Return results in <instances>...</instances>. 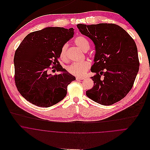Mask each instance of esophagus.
I'll return each mask as SVG.
<instances>
[{
	"mask_svg": "<svg viewBox=\"0 0 150 150\" xmlns=\"http://www.w3.org/2000/svg\"><path fill=\"white\" fill-rule=\"evenodd\" d=\"M77 80H83V79H84V77H76V79Z\"/></svg>",
	"mask_w": 150,
	"mask_h": 150,
	"instance_id": "1",
	"label": "esophagus"
}]
</instances>
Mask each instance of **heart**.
Instances as JSON below:
<instances>
[{"mask_svg":"<svg viewBox=\"0 0 150 150\" xmlns=\"http://www.w3.org/2000/svg\"><path fill=\"white\" fill-rule=\"evenodd\" d=\"M74 42L76 45L83 51H87L90 48V45L88 41L83 36L77 37L74 40ZM67 47L68 45L65 44L61 48L60 57L62 59H64V60H65L67 58ZM90 67H91V63L87 60H86L81 63H76L71 64L67 67V71L70 74L74 76L81 77L86 74Z\"/></svg>","mask_w":150,"mask_h":150,"instance_id":"obj_1","label":"heart"}]
</instances>
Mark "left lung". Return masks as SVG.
Returning <instances> with one entry per match:
<instances>
[{"label":"left lung","instance_id":"8db88e82","mask_svg":"<svg viewBox=\"0 0 150 150\" xmlns=\"http://www.w3.org/2000/svg\"><path fill=\"white\" fill-rule=\"evenodd\" d=\"M80 32L95 45V63L91 71L94 86L87 96L108 106L120 101L131 90L139 70L136 44L125 30L114 23L77 25Z\"/></svg>","mask_w":150,"mask_h":150}]
</instances>
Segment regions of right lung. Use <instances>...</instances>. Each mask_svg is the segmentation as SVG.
Returning <instances> with one entry per match:
<instances>
[{"label": "right lung", "mask_w": 150, "mask_h": 150, "mask_svg": "<svg viewBox=\"0 0 150 150\" xmlns=\"http://www.w3.org/2000/svg\"><path fill=\"white\" fill-rule=\"evenodd\" d=\"M73 35V28L48 27L31 33L21 42L13 59L14 79L18 92L26 100L40 107H50L65 98L67 86L76 78L58 59L62 46ZM50 66L60 73L49 74Z\"/></svg>", "instance_id": "add662e5"}]
</instances>
